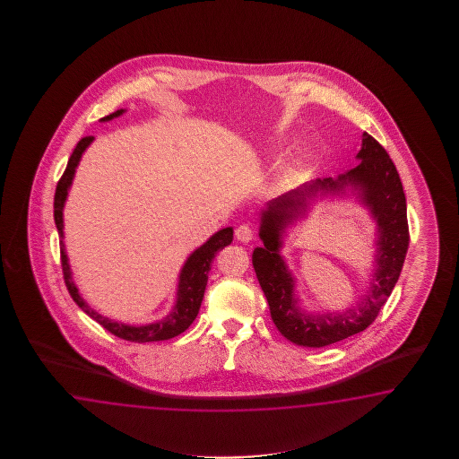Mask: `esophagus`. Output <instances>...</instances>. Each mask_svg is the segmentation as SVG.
<instances>
[{
    "mask_svg": "<svg viewBox=\"0 0 459 459\" xmlns=\"http://www.w3.org/2000/svg\"><path fill=\"white\" fill-rule=\"evenodd\" d=\"M234 234H236V238H238L239 241H243V243H249V241H253L254 239V230L251 226H238Z\"/></svg>",
    "mask_w": 459,
    "mask_h": 459,
    "instance_id": "1",
    "label": "esophagus"
}]
</instances>
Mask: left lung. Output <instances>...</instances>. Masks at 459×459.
<instances>
[{"instance_id": "obj_1", "label": "left lung", "mask_w": 459, "mask_h": 459, "mask_svg": "<svg viewBox=\"0 0 459 459\" xmlns=\"http://www.w3.org/2000/svg\"><path fill=\"white\" fill-rule=\"evenodd\" d=\"M354 167L336 180H316L303 190H295L273 202L264 212L261 225L263 247H255L253 265L259 285L269 302L271 316L277 330L289 342L307 348H323L364 332L381 312L399 281L400 271L409 249L407 200L399 172L387 151L364 133L362 149ZM352 185L360 190L363 201L372 208L380 225V255L372 292L359 309L340 316H303L294 307L292 281L278 255L280 231L284 223L304 205V196L320 187L339 189Z\"/></svg>"}]
</instances>
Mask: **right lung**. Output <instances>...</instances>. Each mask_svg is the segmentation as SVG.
Segmentation results:
<instances>
[{"mask_svg":"<svg viewBox=\"0 0 459 459\" xmlns=\"http://www.w3.org/2000/svg\"><path fill=\"white\" fill-rule=\"evenodd\" d=\"M123 113V109H117L115 113L101 117V121H108L111 117H119ZM93 141V136L82 137L77 143V146L74 149L72 156H70L67 167L64 170V174L60 177L59 184L56 188V196H54V220L60 236V264H62V273H64V281L67 285L70 297L74 299V302L87 313L88 316H91L95 322L100 323L105 330L113 333L117 338L126 340L131 342H164L170 340L177 334L186 332V328L194 323L198 315L200 305L204 300V293H205L206 282H208V273L212 269V263L215 259L216 254L220 249H223L228 244L233 241V228H225L221 231H218L215 236H212L202 247H198L195 253L188 257L182 273H180V282H178V299L177 305L174 307V312L167 315L164 320L160 322L151 323L146 326H127L123 323L111 322L105 316L98 315L88 307L85 300L80 297L75 283L72 281L70 275L69 263H67V255L64 251V221H62V210H64V202L67 198L72 178L75 174V167H77L80 157L83 154V151L87 149L88 144Z\"/></svg>","mask_w":459,"mask_h":459,"instance_id":"obj_1","label":"right lung"}]
</instances>
